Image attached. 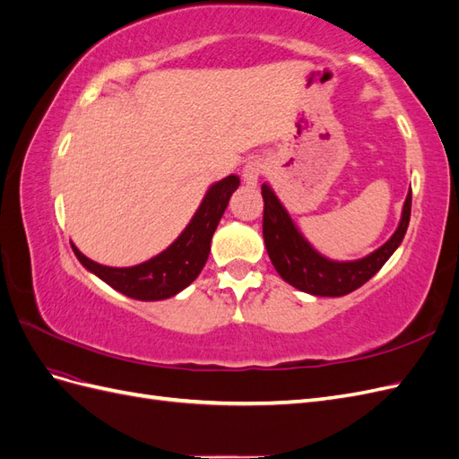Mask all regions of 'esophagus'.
<instances>
[{"mask_svg": "<svg viewBox=\"0 0 459 459\" xmlns=\"http://www.w3.org/2000/svg\"><path fill=\"white\" fill-rule=\"evenodd\" d=\"M243 182L247 186H256L258 178L264 174V162L260 159H251L243 169Z\"/></svg>", "mask_w": 459, "mask_h": 459, "instance_id": "esophagus-1", "label": "esophagus"}]
</instances>
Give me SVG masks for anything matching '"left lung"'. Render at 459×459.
I'll use <instances>...</instances> for the list:
<instances>
[{
    "mask_svg": "<svg viewBox=\"0 0 459 459\" xmlns=\"http://www.w3.org/2000/svg\"><path fill=\"white\" fill-rule=\"evenodd\" d=\"M262 233L273 268L289 285L316 297H342L369 281L400 247L411 214L410 189L393 238L364 258L339 262L317 253L307 241L268 184H262Z\"/></svg>",
    "mask_w": 459,
    "mask_h": 459,
    "instance_id": "left-lung-1",
    "label": "left lung"
}]
</instances>
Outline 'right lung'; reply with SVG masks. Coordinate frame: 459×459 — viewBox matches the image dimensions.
Instances as JSON below:
<instances>
[{
  "instance_id": "obj_1",
  "label": "right lung",
  "mask_w": 459,
  "mask_h": 459,
  "mask_svg": "<svg viewBox=\"0 0 459 459\" xmlns=\"http://www.w3.org/2000/svg\"><path fill=\"white\" fill-rule=\"evenodd\" d=\"M239 187L238 176H228L212 184L193 214L186 230L162 253L130 268H110L82 255L76 245L73 251L82 266L95 273L118 293L135 300H164L178 295L197 280L211 253V241L218 221L224 214L233 191Z\"/></svg>"
}]
</instances>
